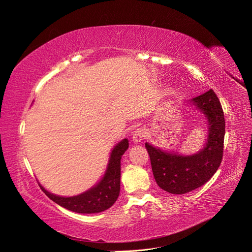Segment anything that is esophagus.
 <instances>
[{
    "mask_svg": "<svg viewBox=\"0 0 252 252\" xmlns=\"http://www.w3.org/2000/svg\"><path fill=\"white\" fill-rule=\"evenodd\" d=\"M146 137V133L145 131L142 130V128H137L133 134V141L134 142H140L141 140H143V138Z\"/></svg>",
    "mask_w": 252,
    "mask_h": 252,
    "instance_id": "34e87169",
    "label": "esophagus"
}]
</instances>
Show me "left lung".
<instances>
[{
	"mask_svg": "<svg viewBox=\"0 0 252 252\" xmlns=\"http://www.w3.org/2000/svg\"><path fill=\"white\" fill-rule=\"evenodd\" d=\"M208 121L209 134L205 148L190 156L168 153L150 143L146 148L157 185L172 194H185L205 185L219 169L222 159L225 117L220 99L213 90L191 100Z\"/></svg>",
	"mask_w": 252,
	"mask_h": 252,
	"instance_id": "left-lung-1",
	"label": "left lung"
}]
</instances>
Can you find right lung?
Wrapping results in <instances>:
<instances>
[{
	"mask_svg": "<svg viewBox=\"0 0 252 252\" xmlns=\"http://www.w3.org/2000/svg\"><path fill=\"white\" fill-rule=\"evenodd\" d=\"M128 148V140L124 139L111 153L105 174L95 187L77 196L62 197L49 193L40 185L46 195L61 207L77 213H98L109 209L116 202L120 192V159Z\"/></svg>",
	"mask_w": 252,
	"mask_h": 252,
	"instance_id": "obj_1",
	"label": "right lung"
}]
</instances>
